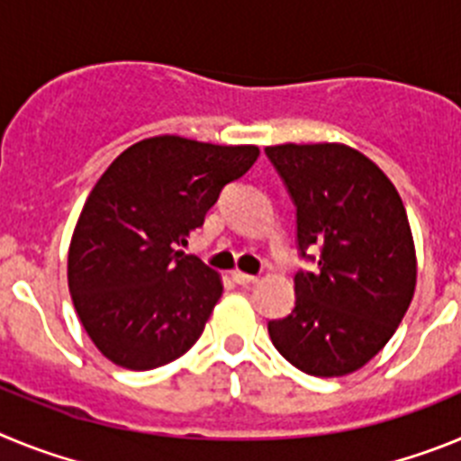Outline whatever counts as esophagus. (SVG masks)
I'll return each mask as SVG.
<instances>
[{"label": "esophagus", "mask_w": 461, "mask_h": 461, "mask_svg": "<svg viewBox=\"0 0 461 461\" xmlns=\"http://www.w3.org/2000/svg\"><path fill=\"white\" fill-rule=\"evenodd\" d=\"M230 279H233L235 284H240V286H249V284H254V281H256V276L247 275V272L233 270V272H230Z\"/></svg>", "instance_id": "34e87169"}]
</instances>
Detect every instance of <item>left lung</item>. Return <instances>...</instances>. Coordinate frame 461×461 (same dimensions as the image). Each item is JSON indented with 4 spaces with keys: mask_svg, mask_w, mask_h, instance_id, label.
<instances>
[{
    "mask_svg": "<svg viewBox=\"0 0 461 461\" xmlns=\"http://www.w3.org/2000/svg\"><path fill=\"white\" fill-rule=\"evenodd\" d=\"M266 154L297 207V247H319V267L295 275V309L270 321L276 351L312 376L365 367L413 300L418 260L397 189L344 142L272 145Z\"/></svg>",
    "mask_w": 461,
    "mask_h": 461,
    "instance_id": "8db88e82",
    "label": "left lung"
}]
</instances>
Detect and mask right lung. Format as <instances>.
<instances>
[{
  "instance_id": "add662e5",
  "label": "right lung",
  "mask_w": 461,
  "mask_h": 461,
  "mask_svg": "<svg viewBox=\"0 0 461 461\" xmlns=\"http://www.w3.org/2000/svg\"><path fill=\"white\" fill-rule=\"evenodd\" d=\"M258 154L166 133L124 149L94 185L68 244V291L89 339L117 367H164L203 335L221 275L177 247Z\"/></svg>"
}]
</instances>
